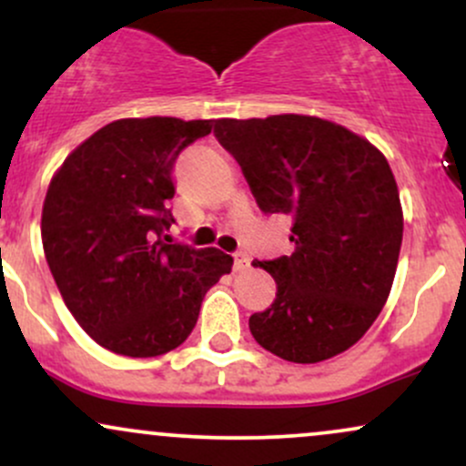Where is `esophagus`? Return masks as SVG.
I'll return each instance as SVG.
<instances>
[{
	"label": "esophagus",
	"instance_id": "esophagus-1",
	"mask_svg": "<svg viewBox=\"0 0 466 466\" xmlns=\"http://www.w3.org/2000/svg\"><path fill=\"white\" fill-rule=\"evenodd\" d=\"M248 267H249V256L245 254V251H237V254H234V269L243 271L248 269Z\"/></svg>",
	"mask_w": 466,
	"mask_h": 466
}]
</instances>
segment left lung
<instances>
[{"mask_svg": "<svg viewBox=\"0 0 466 466\" xmlns=\"http://www.w3.org/2000/svg\"><path fill=\"white\" fill-rule=\"evenodd\" d=\"M265 215L293 218L291 256L254 260L276 280V300L249 318L265 350L318 363L370 329L397 274L403 210L388 159L330 120L282 114L215 122Z\"/></svg>", "mask_w": 466, "mask_h": 466, "instance_id": "obj_1", "label": "left lung"}]
</instances>
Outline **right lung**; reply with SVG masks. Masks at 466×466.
I'll use <instances>...</instances> for the list:
<instances>
[{"label":"right lung","mask_w":466,"mask_h":466,"mask_svg":"<svg viewBox=\"0 0 466 466\" xmlns=\"http://www.w3.org/2000/svg\"><path fill=\"white\" fill-rule=\"evenodd\" d=\"M215 120L122 117L67 155L50 181L41 240L63 302L106 350L157 357L195 329L232 256L170 240L173 166Z\"/></svg>","instance_id":"add662e5"}]
</instances>
